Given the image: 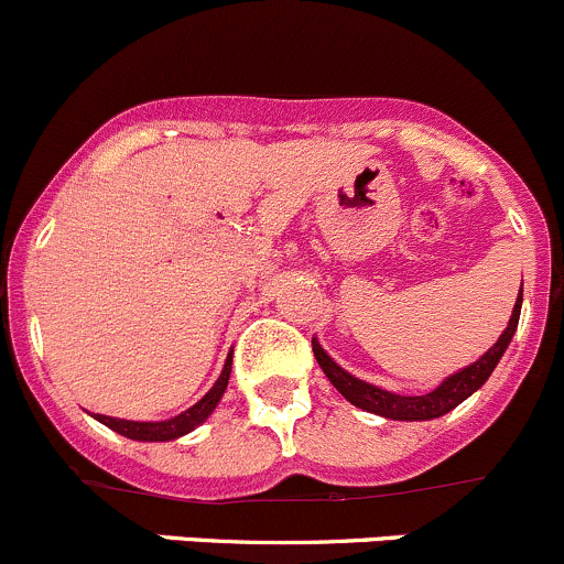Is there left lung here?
I'll return each mask as SVG.
<instances>
[{
    "label": "left lung",
    "mask_w": 564,
    "mask_h": 564,
    "mask_svg": "<svg viewBox=\"0 0 564 564\" xmlns=\"http://www.w3.org/2000/svg\"><path fill=\"white\" fill-rule=\"evenodd\" d=\"M519 313H521V294L517 297L511 322H508V327L500 335V340H497L481 359L473 361L470 367H462L459 372L448 376L446 381H443L437 389H432L430 394H419V397L394 394V391L378 389L372 387V383L359 381V378H354L351 372L343 370L337 361H332L329 354L318 346L316 337H313V354H316V361L322 365V370L327 372L332 387L340 391L351 405H357L367 413H378V416L383 419H394V422H426V419H437L443 416V413L454 411V408L459 405V402H465L473 391L484 387L486 378L491 376V370H495L497 361H500L502 354H506L508 343H511L513 332L519 327Z\"/></svg>",
    "instance_id": "8db88e82"
}]
</instances>
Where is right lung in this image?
<instances>
[{
	"instance_id": "obj_1",
	"label": "right lung",
	"mask_w": 564,
	"mask_h": 564,
	"mask_svg": "<svg viewBox=\"0 0 564 564\" xmlns=\"http://www.w3.org/2000/svg\"><path fill=\"white\" fill-rule=\"evenodd\" d=\"M229 372H232V354H229L227 361H224V370L218 376V381L213 383V389L207 391L199 402H194L188 411L177 413V416L167 419V422H129V419H112V416H102L97 413V422H102L105 426H110L112 432L123 437H132V441H148V443H162V441H175V437L186 435L192 432L194 426H199L207 416L213 413V408L218 405V400L224 397L229 383Z\"/></svg>"
}]
</instances>
